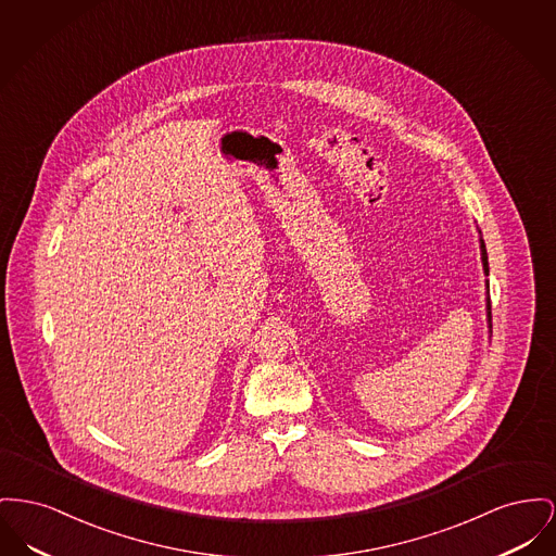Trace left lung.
I'll return each instance as SVG.
<instances>
[{"label":"left lung","instance_id":"1","mask_svg":"<svg viewBox=\"0 0 556 556\" xmlns=\"http://www.w3.org/2000/svg\"><path fill=\"white\" fill-rule=\"evenodd\" d=\"M481 258H483V268H485V273H490V264H488V250H485V241L481 239ZM488 315H490L491 319V304H488Z\"/></svg>","mask_w":556,"mask_h":556}]
</instances>
